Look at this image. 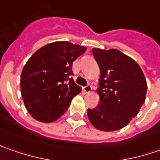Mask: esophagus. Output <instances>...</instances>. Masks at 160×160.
Here are the masks:
<instances>
[{
    "label": "esophagus",
    "instance_id": "34e87169",
    "mask_svg": "<svg viewBox=\"0 0 160 160\" xmlns=\"http://www.w3.org/2000/svg\"><path fill=\"white\" fill-rule=\"evenodd\" d=\"M92 86L91 85H86V86H84L83 87V92H85V93H90L91 92H92Z\"/></svg>",
    "mask_w": 160,
    "mask_h": 160
}]
</instances>
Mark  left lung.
<instances>
[{"label": "left lung", "mask_w": 160, "mask_h": 160, "mask_svg": "<svg viewBox=\"0 0 160 160\" xmlns=\"http://www.w3.org/2000/svg\"><path fill=\"white\" fill-rule=\"evenodd\" d=\"M101 71L100 104L87 110L90 122L104 132L127 126L145 102L147 82L138 63L116 49H92Z\"/></svg>", "instance_id": "obj_1"}]
</instances>
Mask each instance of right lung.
I'll use <instances>...</instances> for the list:
<instances>
[{
  "label": "right lung",
  "instance_id": "add662e5",
  "mask_svg": "<svg viewBox=\"0 0 160 160\" xmlns=\"http://www.w3.org/2000/svg\"><path fill=\"white\" fill-rule=\"evenodd\" d=\"M86 47L67 41L42 46L23 68L20 89L25 107L34 119L52 123L68 110L72 99L80 93L71 76L72 64Z\"/></svg>",
  "mask_w": 160,
  "mask_h": 160
}]
</instances>
